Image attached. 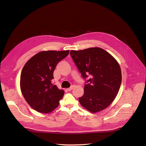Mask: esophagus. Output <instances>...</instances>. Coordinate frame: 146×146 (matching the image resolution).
Segmentation results:
<instances>
[{
	"label": "esophagus",
	"mask_w": 146,
	"mask_h": 146,
	"mask_svg": "<svg viewBox=\"0 0 146 146\" xmlns=\"http://www.w3.org/2000/svg\"><path fill=\"white\" fill-rule=\"evenodd\" d=\"M74 87V85H72L71 87H70V88H67V90L68 91H72L73 89V88Z\"/></svg>",
	"instance_id": "obj_1"
}]
</instances>
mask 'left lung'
<instances>
[{
  "label": "left lung",
  "instance_id": "obj_1",
  "mask_svg": "<svg viewBox=\"0 0 146 146\" xmlns=\"http://www.w3.org/2000/svg\"><path fill=\"white\" fill-rule=\"evenodd\" d=\"M73 60L83 78H91L84 87L79 102L91 112L106 109L114 101L121 83L119 64L111 54L100 47L70 51ZM87 83V82H86Z\"/></svg>",
  "mask_w": 146,
  "mask_h": 146
}]
</instances>
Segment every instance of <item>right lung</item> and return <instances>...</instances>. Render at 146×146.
I'll return each instance as SVG.
<instances>
[{
	"label": "right lung",
	"mask_w": 146,
	"mask_h": 146,
	"mask_svg": "<svg viewBox=\"0 0 146 146\" xmlns=\"http://www.w3.org/2000/svg\"><path fill=\"white\" fill-rule=\"evenodd\" d=\"M68 53V50L41 51L25 64L20 75V89L32 109L49 113L58 106L64 91L52 84L53 74L57 64Z\"/></svg>",
	"instance_id": "add662e5"
}]
</instances>
